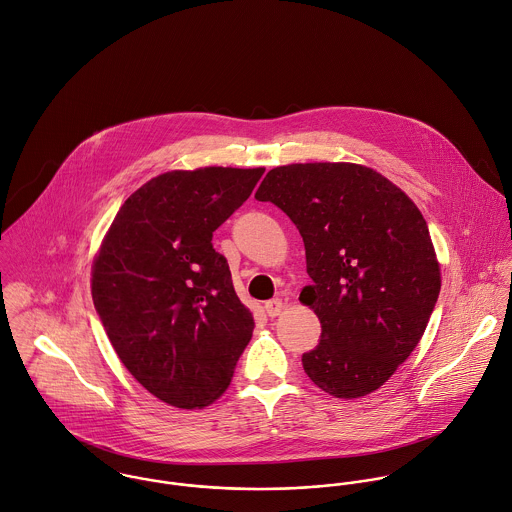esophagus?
I'll list each match as a JSON object with an SVG mask.
<instances>
[{"mask_svg":"<svg viewBox=\"0 0 512 512\" xmlns=\"http://www.w3.org/2000/svg\"><path fill=\"white\" fill-rule=\"evenodd\" d=\"M263 309H265L267 317H271V319H273V317L281 315V311H283V301H281V299H271V301H265Z\"/></svg>","mask_w":512,"mask_h":512,"instance_id":"1","label":"esophagus"}]
</instances>
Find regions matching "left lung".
I'll use <instances>...</instances> for the list:
<instances>
[{
	"label": "left lung",
	"mask_w": 512,
	"mask_h": 512,
	"mask_svg": "<svg viewBox=\"0 0 512 512\" xmlns=\"http://www.w3.org/2000/svg\"><path fill=\"white\" fill-rule=\"evenodd\" d=\"M277 205L305 243L299 301L321 321L303 353L309 379L337 399L377 391L419 345L441 291V269L417 205L355 163L271 169L255 193Z\"/></svg>",
	"instance_id": "8db88e82"
}]
</instances>
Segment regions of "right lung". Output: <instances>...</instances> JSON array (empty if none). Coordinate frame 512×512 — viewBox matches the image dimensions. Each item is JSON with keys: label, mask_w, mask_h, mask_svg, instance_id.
<instances>
[{"label": "right lung", "mask_w": 512, "mask_h": 512, "mask_svg": "<svg viewBox=\"0 0 512 512\" xmlns=\"http://www.w3.org/2000/svg\"><path fill=\"white\" fill-rule=\"evenodd\" d=\"M263 173L203 167L153 177L121 205L95 257L93 305L117 357L171 407L213 403L251 341L253 315L211 239Z\"/></svg>", "instance_id": "right-lung-1"}]
</instances>
